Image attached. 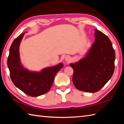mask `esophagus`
Listing matches in <instances>:
<instances>
[{
    "instance_id": "1",
    "label": "esophagus",
    "mask_w": 124,
    "mask_h": 124,
    "mask_svg": "<svg viewBox=\"0 0 124 124\" xmlns=\"http://www.w3.org/2000/svg\"><path fill=\"white\" fill-rule=\"evenodd\" d=\"M65 60L66 62H70V61H71V57H70V56H68V55L66 56L65 57Z\"/></svg>"
}]
</instances>
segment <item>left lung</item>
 <instances>
[{"label":"left lung","mask_w":124,"mask_h":124,"mask_svg":"<svg viewBox=\"0 0 124 124\" xmlns=\"http://www.w3.org/2000/svg\"><path fill=\"white\" fill-rule=\"evenodd\" d=\"M94 42L85 55L70 63L73 69V83L79 90L96 93L110 79L114 72L115 52L110 40L95 29Z\"/></svg>","instance_id":"1"}]
</instances>
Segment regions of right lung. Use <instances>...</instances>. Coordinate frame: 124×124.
Segmentation results:
<instances>
[{"label": "right lung", "instance_id": "obj_1", "mask_svg": "<svg viewBox=\"0 0 124 124\" xmlns=\"http://www.w3.org/2000/svg\"><path fill=\"white\" fill-rule=\"evenodd\" d=\"M25 33L19 35L11 44L7 65L11 81L16 87L31 97L44 94L50 90L56 74L63 68L62 63L47 67L41 71H31L24 67L19 56V45Z\"/></svg>", "mask_w": 124, "mask_h": 124}]
</instances>
